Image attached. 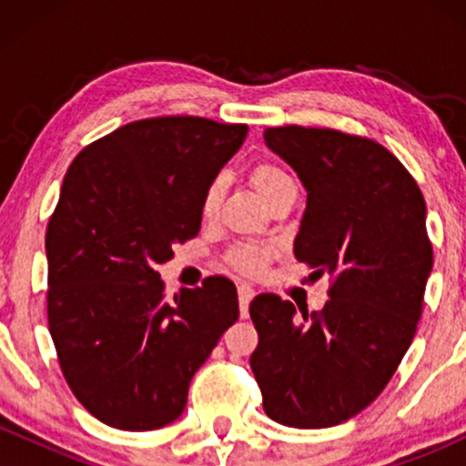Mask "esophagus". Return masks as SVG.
<instances>
[{
  "instance_id": "esophagus-1",
  "label": "esophagus",
  "mask_w": 466,
  "mask_h": 466,
  "mask_svg": "<svg viewBox=\"0 0 466 466\" xmlns=\"http://www.w3.org/2000/svg\"><path fill=\"white\" fill-rule=\"evenodd\" d=\"M251 300H254V289L249 285H238V307L243 318H248V309Z\"/></svg>"
}]
</instances>
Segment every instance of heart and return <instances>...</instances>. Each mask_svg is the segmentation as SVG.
I'll use <instances>...</instances> for the list:
<instances>
[{"instance_id": "obj_1", "label": "heart", "mask_w": 466, "mask_h": 466, "mask_svg": "<svg viewBox=\"0 0 466 466\" xmlns=\"http://www.w3.org/2000/svg\"><path fill=\"white\" fill-rule=\"evenodd\" d=\"M249 181H251V186L256 188V192H258L265 201H269L276 192L287 188V186H293L291 175H289L280 164L269 162V159H263V162L251 166ZM221 190H223L221 179H215L208 184V188L201 197V217L203 218L215 217L218 201H221ZM271 256H274V249L267 248V245L243 243V245H237L234 249H229L226 260L234 271H238V274L256 276L265 269L267 263L271 260Z\"/></svg>"}]
</instances>
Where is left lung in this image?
I'll list each match as a JSON object with an SVG mask.
<instances>
[{"label": "left lung", "instance_id": "left-lung-1", "mask_svg": "<svg viewBox=\"0 0 466 466\" xmlns=\"http://www.w3.org/2000/svg\"><path fill=\"white\" fill-rule=\"evenodd\" d=\"M265 144L307 188L293 254L330 276L322 311L260 293L249 304L258 346L249 366L269 419L333 427L372 403L414 339L434 265L422 192L405 166L368 137L274 127Z\"/></svg>", "mask_w": 466, "mask_h": 466}]
</instances>
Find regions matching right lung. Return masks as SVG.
I'll use <instances>...</instances> for the list:
<instances>
[{
	"mask_svg": "<svg viewBox=\"0 0 466 466\" xmlns=\"http://www.w3.org/2000/svg\"><path fill=\"white\" fill-rule=\"evenodd\" d=\"M248 125L195 116L137 120L76 155L46 234L47 324L83 408L127 431L159 430L238 319L232 280L166 300L157 265L195 238L201 197Z\"/></svg>",
	"mask_w": 466,
	"mask_h": 466,
	"instance_id": "1",
	"label": "right lung"
}]
</instances>
